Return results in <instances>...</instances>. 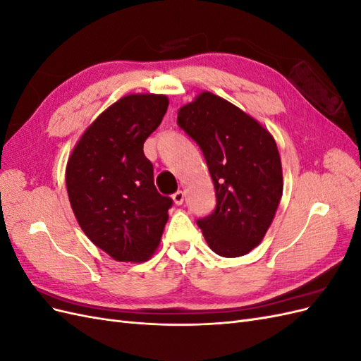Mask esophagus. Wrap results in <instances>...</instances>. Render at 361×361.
Segmentation results:
<instances>
[{
  "mask_svg": "<svg viewBox=\"0 0 361 361\" xmlns=\"http://www.w3.org/2000/svg\"><path fill=\"white\" fill-rule=\"evenodd\" d=\"M183 197H185V194H183V191H176L173 194V202H174V204H182L183 203Z\"/></svg>",
  "mask_w": 361,
  "mask_h": 361,
  "instance_id": "34e87169",
  "label": "esophagus"
}]
</instances>
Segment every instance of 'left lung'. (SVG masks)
<instances>
[{"instance_id": "obj_1", "label": "left lung", "mask_w": 361, "mask_h": 361, "mask_svg": "<svg viewBox=\"0 0 361 361\" xmlns=\"http://www.w3.org/2000/svg\"><path fill=\"white\" fill-rule=\"evenodd\" d=\"M178 125L199 145L215 187L216 206L199 218L218 256L247 255L264 239L283 192L279 149L253 117L204 92L182 106Z\"/></svg>"}]
</instances>
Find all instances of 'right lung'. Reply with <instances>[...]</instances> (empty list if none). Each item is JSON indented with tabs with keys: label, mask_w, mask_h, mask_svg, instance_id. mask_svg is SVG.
<instances>
[{
	"label": "right lung",
	"mask_w": 361,
	"mask_h": 361,
	"mask_svg": "<svg viewBox=\"0 0 361 361\" xmlns=\"http://www.w3.org/2000/svg\"><path fill=\"white\" fill-rule=\"evenodd\" d=\"M169 99L128 94L87 128L66 167L72 211L90 241L118 262H145L157 250L173 200L157 191L146 138Z\"/></svg>",
	"instance_id": "1"
}]
</instances>
